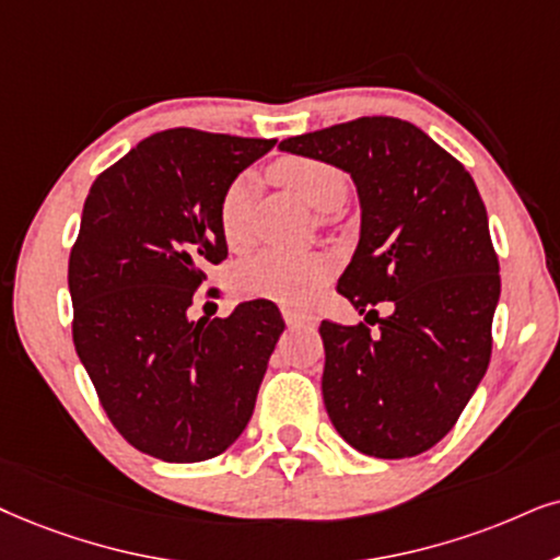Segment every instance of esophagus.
Returning <instances> with one entry per match:
<instances>
[{
  "label": "esophagus",
  "instance_id": "1",
  "mask_svg": "<svg viewBox=\"0 0 560 560\" xmlns=\"http://www.w3.org/2000/svg\"><path fill=\"white\" fill-rule=\"evenodd\" d=\"M284 320L289 328H302V325H315L313 315H304V313H294V310H284Z\"/></svg>",
  "mask_w": 560,
  "mask_h": 560
}]
</instances>
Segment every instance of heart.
Segmentation results:
<instances>
[{
	"label": "heart",
	"instance_id": "obj_1",
	"mask_svg": "<svg viewBox=\"0 0 560 560\" xmlns=\"http://www.w3.org/2000/svg\"><path fill=\"white\" fill-rule=\"evenodd\" d=\"M271 173L317 211L338 209L349 194V180L341 170L315 158H284L276 162ZM253 194V175H240L219 198V230L232 250H243L250 243ZM328 276L330 260L317 253L266 250L237 266L235 289L250 300H271L284 307L304 310Z\"/></svg>",
	"mask_w": 560,
	"mask_h": 560
}]
</instances>
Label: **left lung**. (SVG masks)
Segmentation results:
<instances>
[{
	"label": "left lung",
	"mask_w": 560,
	"mask_h": 560,
	"mask_svg": "<svg viewBox=\"0 0 560 560\" xmlns=\"http://www.w3.org/2000/svg\"><path fill=\"white\" fill-rule=\"evenodd\" d=\"M279 150L346 170L362 203L338 294L364 323H320L332 427L370 457L421 455L455 427L491 362L501 279L483 198L468 170L400 118L364 116Z\"/></svg>",
	"instance_id": "obj_1"
}]
</instances>
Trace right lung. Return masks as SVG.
Returning a JSON list of instances; mask_svg holds the SVG:
<instances>
[{
    "mask_svg": "<svg viewBox=\"0 0 560 560\" xmlns=\"http://www.w3.org/2000/svg\"><path fill=\"white\" fill-rule=\"evenodd\" d=\"M276 139L167 129L92 183L69 256L72 336L113 427L165 463L222 455L250 421L284 332L268 300L190 320L207 268L228 258L219 198Z\"/></svg>",
    "mask_w": 560,
    "mask_h": 560,
    "instance_id": "1",
    "label": "right lung"
}]
</instances>
